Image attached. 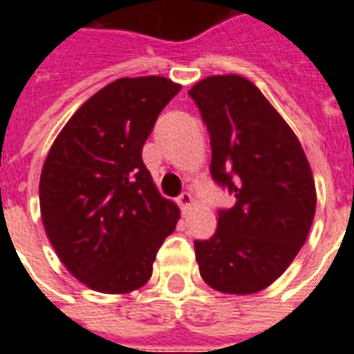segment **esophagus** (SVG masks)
<instances>
[{"instance_id": "34e87169", "label": "esophagus", "mask_w": 354, "mask_h": 354, "mask_svg": "<svg viewBox=\"0 0 354 354\" xmlns=\"http://www.w3.org/2000/svg\"><path fill=\"white\" fill-rule=\"evenodd\" d=\"M178 204H180L183 213H187V211L191 209V205H193V196H191L189 193H182L180 196H178Z\"/></svg>"}]
</instances>
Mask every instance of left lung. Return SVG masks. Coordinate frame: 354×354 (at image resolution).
<instances>
[{"label": "left lung", "mask_w": 354, "mask_h": 354, "mask_svg": "<svg viewBox=\"0 0 354 354\" xmlns=\"http://www.w3.org/2000/svg\"><path fill=\"white\" fill-rule=\"evenodd\" d=\"M211 138V176L235 194L209 241H194L202 279L224 294H255L285 272L307 241L316 185L299 139L239 75L189 90Z\"/></svg>", "instance_id": "1"}]
</instances>
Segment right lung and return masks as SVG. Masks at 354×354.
I'll list each match as a JSON object with an SVG mask.
<instances>
[{
    "mask_svg": "<svg viewBox=\"0 0 354 354\" xmlns=\"http://www.w3.org/2000/svg\"><path fill=\"white\" fill-rule=\"evenodd\" d=\"M182 86L150 75L113 80L71 115L40 176L49 242L91 290L128 294L150 279L180 209L156 189L141 150Z\"/></svg>",
    "mask_w": 354,
    "mask_h": 354,
    "instance_id": "1",
    "label": "right lung"
}]
</instances>
